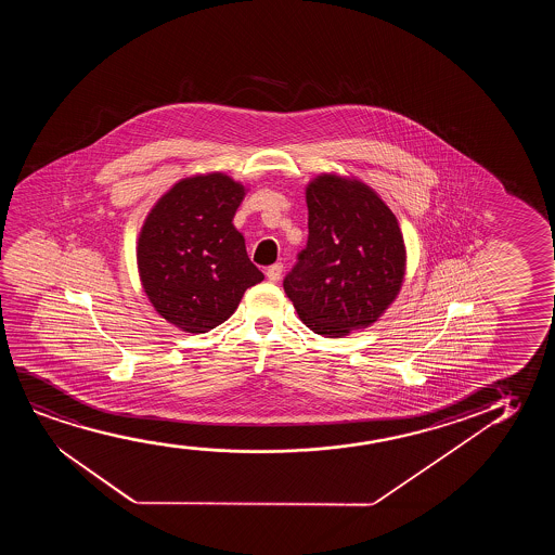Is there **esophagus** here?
<instances>
[{
  "instance_id": "esophagus-1",
  "label": "esophagus",
  "mask_w": 555,
  "mask_h": 555,
  "mask_svg": "<svg viewBox=\"0 0 555 555\" xmlns=\"http://www.w3.org/2000/svg\"><path fill=\"white\" fill-rule=\"evenodd\" d=\"M267 279L271 282H279L281 281L282 276V263H274V266L269 267L267 269Z\"/></svg>"
}]
</instances>
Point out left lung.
<instances>
[{
  "label": "left lung",
  "instance_id": "8db88e82",
  "mask_svg": "<svg viewBox=\"0 0 555 555\" xmlns=\"http://www.w3.org/2000/svg\"><path fill=\"white\" fill-rule=\"evenodd\" d=\"M309 241L284 292L314 334L345 337L372 326L405 281L402 229L377 191L357 176L322 172L305 188Z\"/></svg>",
  "mask_w": 555,
  "mask_h": 555
}]
</instances>
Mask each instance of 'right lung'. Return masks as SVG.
Listing matches in <instances>:
<instances>
[{
    "label": "right lung",
    "instance_id": "add662e5",
    "mask_svg": "<svg viewBox=\"0 0 555 555\" xmlns=\"http://www.w3.org/2000/svg\"><path fill=\"white\" fill-rule=\"evenodd\" d=\"M246 185L225 172L185 176L145 216L137 263L159 317L185 334H206L263 281L233 225Z\"/></svg>",
    "mask_w": 555,
    "mask_h": 555
}]
</instances>
